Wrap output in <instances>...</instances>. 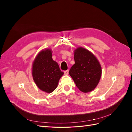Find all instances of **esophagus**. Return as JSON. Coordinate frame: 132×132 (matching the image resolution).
Wrapping results in <instances>:
<instances>
[{"mask_svg":"<svg viewBox=\"0 0 132 132\" xmlns=\"http://www.w3.org/2000/svg\"><path fill=\"white\" fill-rule=\"evenodd\" d=\"M64 74L65 75H68L69 74V70H65V71H64Z\"/></svg>","mask_w":132,"mask_h":132,"instance_id":"obj_1","label":"esophagus"}]
</instances>
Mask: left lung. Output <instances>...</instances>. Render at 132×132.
<instances>
[{"label": "left lung", "instance_id": "obj_1", "mask_svg": "<svg viewBox=\"0 0 132 132\" xmlns=\"http://www.w3.org/2000/svg\"><path fill=\"white\" fill-rule=\"evenodd\" d=\"M74 54L75 64L69 70V75L80 90L89 93L96 88L101 79V64L95 55L84 47H78Z\"/></svg>", "mask_w": 132, "mask_h": 132}]
</instances>
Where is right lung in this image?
<instances>
[{
  "mask_svg": "<svg viewBox=\"0 0 132 132\" xmlns=\"http://www.w3.org/2000/svg\"><path fill=\"white\" fill-rule=\"evenodd\" d=\"M63 74L58 63L52 59L51 49L42 50L37 54L32 65V75L36 85L41 90L47 93H52Z\"/></svg>",
  "mask_w": 132,
  "mask_h": 132,
  "instance_id": "add662e5",
  "label": "right lung"
}]
</instances>
